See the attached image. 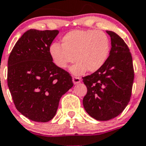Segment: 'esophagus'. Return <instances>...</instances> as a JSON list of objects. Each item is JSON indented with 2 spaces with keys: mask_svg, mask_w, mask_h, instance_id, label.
<instances>
[{
  "mask_svg": "<svg viewBox=\"0 0 146 146\" xmlns=\"http://www.w3.org/2000/svg\"><path fill=\"white\" fill-rule=\"evenodd\" d=\"M81 78H78V77H73V82L74 84H78L81 82Z\"/></svg>",
  "mask_w": 146,
  "mask_h": 146,
  "instance_id": "esophagus-1",
  "label": "esophagus"
}]
</instances>
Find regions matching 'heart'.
Here are the masks:
<instances>
[{
	"label": "heart",
	"mask_w": 146,
	"mask_h": 146,
	"mask_svg": "<svg viewBox=\"0 0 146 146\" xmlns=\"http://www.w3.org/2000/svg\"><path fill=\"white\" fill-rule=\"evenodd\" d=\"M48 51L54 63L61 69L76 60L70 72L79 76L87 70L95 73L101 69L109 57L111 44L108 35L102 31L75 30L64 35L62 46L54 43Z\"/></svg>",
	"instance_id": "heart-1"
}]
</instances>
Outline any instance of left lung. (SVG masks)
Listing matches in <instances>:
<instances>
[{"mask_svg": "<svg viewBox=\"0 0 146 146\" xmlns=\"http://www.w3.org/2000/svg\"><path fill=\"white\" fill-rule=\"evenodd\" d=\"M107 62L98 71L83 77L87 93L83 105L91 117L108 121L119 115L130 100L134 81L132 58L124 40L113 31Z\"/></svg>", "mask_w": 146, "mask_h": 146, "instance_id": "8db88e82", "label": "left lung"}]
</instances>
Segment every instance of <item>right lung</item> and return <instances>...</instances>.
I'll return each mask as SVG.
<instances>
[{"mask_svg": "<svg viewBox=\"0 0 146 146\" xmlns=\"http://www.w3.org/2000/svg\"><path fill=\"white\" fill-rule=\"evenodd\" d=\"M58 31L31 29L8 60V86L16 108L33 121L54 118L61 97L73 86L70 75L52 62L49 47Z\"/></svg>", "mask_w": 146, "mask_h": 146, "instance_id": "right-lung-1", "label": "right lung"}]
</instances>
